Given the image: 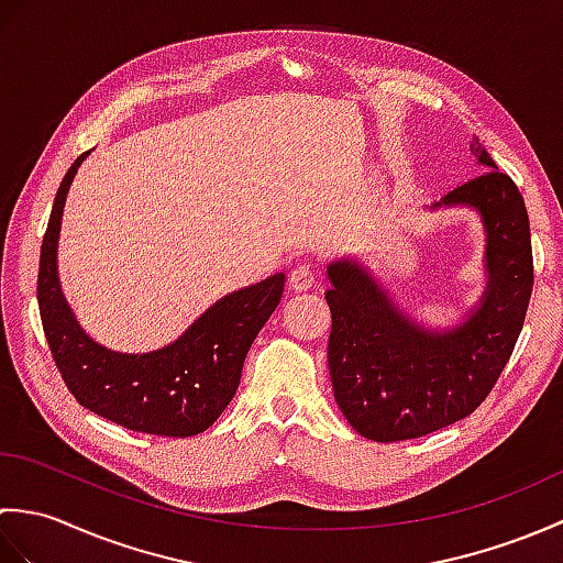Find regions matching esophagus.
I'll list each match as a JSON object with an SVG mask.
<instances>
[{
    "instance_id": "esophagus-1",
    "label": "esophagus",
    "mask_w": 563,
    "mask_h": 563,
    "mask_svg": "<svg viewBox=\"0 0 563 563\" xmlns=\"http://www.w3.org/2000/svg\"><path fill=\"white\" fill-rule=\"evenodd\" d=\"M290 288L295 292H302V290H309L312 288L314 283V268L312 263H297V266L290 271Z\"/></svg>"
}]
</instances>
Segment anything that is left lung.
I'll return each instance as SVG.
<instances>
[{"instance_id": "1", "label": "left lung", "mask_w": 563, "mask_h": 563, "mask_svg": "<svg viewBox=\"0 0 563 563\" xmlns=\"http://www.w3.org/2000/svg\"><path fill=\"white\" fill-rule=\"evenodd\" d=\"M472 152L488 169L442 198L445 206L479 210L488 234V288L466 324L445 336L416 329L357 263L329 266L333 397L367 440L421 438L474 413L522 331L534 283L528 210L479 140Z\"/></svg>"}]
</instances>
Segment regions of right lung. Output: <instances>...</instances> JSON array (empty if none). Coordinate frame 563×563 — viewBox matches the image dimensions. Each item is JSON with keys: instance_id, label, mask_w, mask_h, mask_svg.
<instances>
[{"instance_id": "right-lung-1", "label": "right lung", "mask_w": 563, "mask_h": 563, "mask_svg": "<svg viewBox=\"0 0 563 563\" xmlns=\"http://www.w3.org/2000/svg\"><path fill=\"white\" fill-rule=\"evenodd\" d=\"M87 154H79L59 184L41 246L38 307L53 361L84 409L137 433L198 435L232 401L251 343L280 302L285 275L275 273L222 297L162 351L125 355L93 343L71 317L57 283V234L65 196Z\"/></svg>"}]
</instances>
